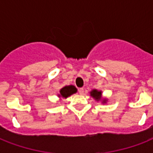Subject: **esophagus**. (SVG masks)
<instances>
[{
  "label": "esophagus",
  "mask_w": 153,
  "mask_h": 153,
  "mask_svg": "<svg viewBox=\"0 0 153 153\" xmlns=\"http://www.w3.org/2000/svg\"><path fill=\"white\" fill-rule=\"evenodd\" d=\"M79 93L80 94H84V89L83 88H79Z\"/></svg>",
  "instance_id": "34e87169"
}]
</instances>
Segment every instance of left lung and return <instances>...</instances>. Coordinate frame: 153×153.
<instances>
[{
    "instance_id": "obj_1",
    "label": "left lung",
    "mask_w": 153,
    "mask_h": 153,
    "mask_svg": "<svg viewBox=\"0 0 153 153\" xmlns=\"http://www.w3.org/2000/svg\"><path fill=\"white\" fill-rule=\"evenodd\" d=\"M91 96L93 97L95 100L97 101H102V103H105L106 102V99H102V91H98L97 90H93L91 92Z\"/></svg>"
}]
</instances>
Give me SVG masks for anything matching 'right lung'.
<instances>
[{
  "label": "right lung",
  "instance_id": "right-lung-1",
  "mask_svg": "<svg viewBox=\"0 0 153 153\" xmlns=\"http://www.w3.org/2000/svg\"><path fill=\"white\" fill-rule=\"evenodd\" d=\"M77 92L76 87L73 85H70V86H66L64 87H62L59 91V98H67L69 96L72 95L73 94H75Z\"/></svg>",
  "mask_w": 153,
  "mask_h": 153
}]
</instances>
